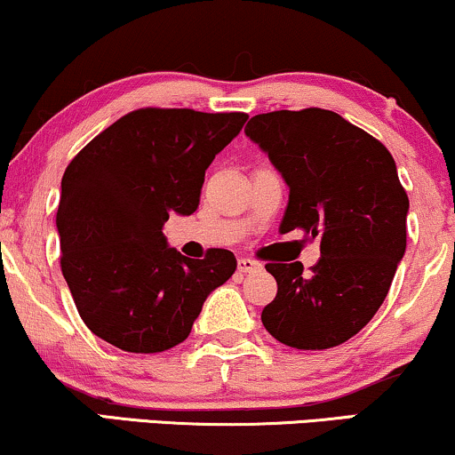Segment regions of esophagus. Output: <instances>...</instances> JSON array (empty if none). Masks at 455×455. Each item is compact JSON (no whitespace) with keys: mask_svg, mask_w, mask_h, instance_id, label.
I'll use <instances>...</instances> for the list:
<instances>
[{"mask_svg":"<svg viewBox=\"0 0 455 455\" xmlns=\"http://www.w3.org/2000/svg\"><path fill=\"white\" fill-rule=\"evenodd\" d=\"M262 268V264L260 262H256V260H251V258H239L237 260V270L239 273H256V270H260Z\"/></svg>","mask_w":455,"mask_h":455,"instance_id":"obj_1","label":"esophagus"}]
</instances>
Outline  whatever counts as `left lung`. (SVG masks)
Returning <instances> with one entry per match:
<instances>
[{
	"mask_svg": "<svg viewBox=\"0 0 455 455\" xmlns=\"http://www.w3.org/2000/svg\"><path fill=\"white\" fill-rule=\"evenodd\" d=\"M245 134L290 187L279 231L302 228L321 241L310 273L275 264L277 296L262 325L285 347L323 350L370 323L405 254L410 199L380 140L325 108L251 117Z\"/></svg>",
	"mask_w": 455,
	"mask_h": 455,
	"instance_id": "left-lung-1",
	"label": "left lung"
}]
</instances>
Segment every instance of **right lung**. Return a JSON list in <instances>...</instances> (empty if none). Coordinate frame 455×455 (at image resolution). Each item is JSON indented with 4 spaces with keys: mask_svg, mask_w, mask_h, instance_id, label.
Instances as JSON below:
<instances>
[{
    "mask_svg": "<svg viewBox=\"0 0 455 455\" xmlns=\"http://www.w3.org/2000/svg\"><path fill=\"white\" fill-rule=\"evenodd\" d=\"M245 113L138 108L67 165L56 227L60 268L92 333L128 353L185 342L205 298L237 268L233 251L204 260L168 245L170 214L191 216L205 170Z\"/></svg>",
    "mask_w": 455,
    "mask_h": 455,
    "instance_id": "obj_1",
    "label": "right lung"
}]
</instances>
